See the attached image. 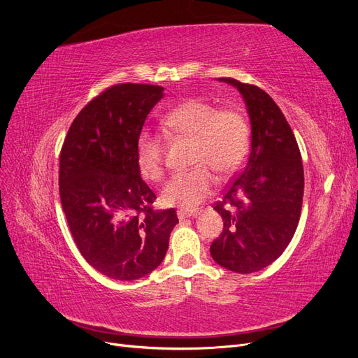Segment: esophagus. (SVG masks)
I'll use <instances>...</instances> for the list:
<instances>
[{
  "label": "esophagus",
  "mask_w": 358,
  "mask_h": 358,
  "mask_svg": "<svg viewBox=\"0 0 358 358\" xmlns=\"http://www.w3.org/2000/svg\"><path fill=\"white\" fill-rule=\"evenodd\" d=\"M192 216H197V212H187V210H178V218L187 220V218H192Z\"/></svg>",
  "instance_id": "esophagus-1"
}]
</instances>
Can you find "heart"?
<instances>
[{
	"label": "heart",
	"instance_id": "1",
	"mask_svg": "<svg viewBox=\"0 0 358 358\" xmlns=\"http://www.w3.org/2000/svg\"><path fill=\"white\" fill-rule=\"evenodd\" d=\"M166 133L192 140L194 169L178 173L162 188L166 206L192 210L212 192L216 173L221 179L233 176L248 154L249 125L242 112L222 109L203 100H189L166 113ZM138 173L150 182L164 176V138L149 131L140 133L136 143Z\"/></svg>",
	"mask_w": 358,
	"mask_h": 358
}]
</instances>
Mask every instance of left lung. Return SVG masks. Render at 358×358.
Here are the masks:
<instances>
[{
  "mask_svg": "<svg viewBox=\"0 0 358 358\" xmlns=\"http://www.w3.org/2000/svg\"><path fill=\"white\" fill-rule=\"evenodd\" d=\"M236 86L251 119V148L213 209L224 220L210 255L236 273L258 272L282 255L300 220L305 175L297 140L266 91L221 78Z\"/></svg>",
  "mask_w": 358,
  "mask_h": 358,
  "instance_id": "obj_1",
  "label": "left lung"
}]
</instances>
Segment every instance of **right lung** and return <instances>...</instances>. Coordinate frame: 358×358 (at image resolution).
Returning <instances> with one entry per match:
<instances>
[{
  "instance_id": "add662e5",
  "label": "right lung",
  "mask_w": 358,
  "mask_h": 358,
  "mask_svg": "<svg viewBox=\"0 0 358 358\" xmlns=\"http://www.w3.org/2000/svg\"><path fill=\"white\" fill-rule=\"evenodd\" d=\"M162 86L117 83L74 117L59 154L62 210L76 246L95 270L134 280L166 257L175 209L154 210L155 194L136 164V143Z\"/></svg>"
}]
</instances>
